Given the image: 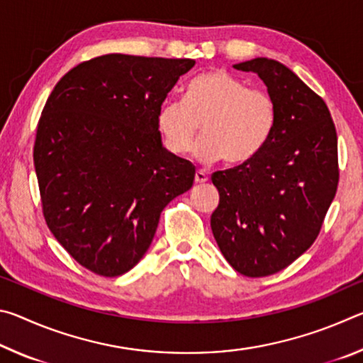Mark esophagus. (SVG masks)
<instances>
[{
    "instance_id": "esophagus-1",
    "label": "esophagus",
    "mask_w": 363,
    "mask_h": 363,
    "mask_svg": "<svg viewBox=\"0 0 363 363\" xmlns=\"http://www.w3.org/2000/svg\"><path fill=\"white\" fill-rule=\"evenodd\" d=\"M208 181V174L201 169L195 171V184H205Z\"/></svg>"
}]
</instances>
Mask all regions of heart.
Returning a JSON list of instances; mask_svg holds the SVG:
<instances>
[{
    "label": "heart",
    "mask_w": 363,
    "mask_h": 363,
    "mask_svg": "<svg viewBox=\"0 0 363 363\" xmlns=\"http://www.w3.org/2000/svg\"><path fill=\"white\" fill-rule=\"evenodd\" d=\"M279 121L274 96L223 69L196 75L184 89V102L158 108L157 128L173 155H186L199 136L194 155L203 163L223 158L232 167L256 158L272 139Z\"/></svg>",
    "instance_id": "1"
}]
</instances>
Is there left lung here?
<instances>
[{
    "mask_svg": "<svg viewBox=\"0 0 363 363\" xmlns=\"http://www.w3.org/2000/svg\"><path fill=\"white\" fill-rule=\"evenodd\" d=\"M233 69L262 79L279 121L256 158L213 173L219 205L211 230L237 272L266 277L290 266L320 233L340 181L337 136L327 104L284 64L256 57Z\"/></svg>",
    "mask_w": 363,
    "mask_h": 363,
    "instance_id": "left-lung-1",
    "label": "left lung"
}]
</instances>
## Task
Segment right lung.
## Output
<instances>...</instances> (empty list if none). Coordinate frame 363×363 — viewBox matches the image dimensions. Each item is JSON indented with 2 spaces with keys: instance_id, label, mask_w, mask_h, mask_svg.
<instances>
[{
  "instance_id": "right-lung-1",
  "label": "right lung",
  "mask_w": 363,
  "mask_h": 363,
  "mask_svg": "<svg viewBox=\"0 0 363 363\" xmlns=\"http://www.w3.org/2000/svg\"><path fill=\"white\" fill-rule=\"evenodd\" d=\"M192 59L106 54L59 79L36 128L43 214L73 259L102 277L149 250L163 208L195 168L164 149L157 113Z\"/></svg>"
}]
</instances>
